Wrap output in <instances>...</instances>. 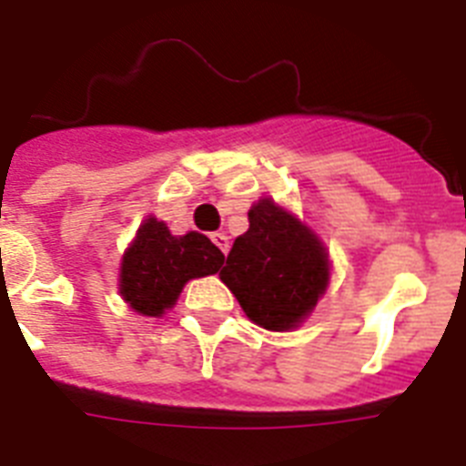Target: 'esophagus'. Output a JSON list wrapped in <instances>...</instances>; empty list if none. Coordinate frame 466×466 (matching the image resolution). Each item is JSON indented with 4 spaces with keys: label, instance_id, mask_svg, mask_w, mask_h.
<instances>
[{
    "label": "esophagus",
    "instance_id": "34e87169",
    "mask_svg": "<svg viewBox=\"0 0 466 466\" xmlns=\"http://www.w3.org/2000/svg\"><path fill=\"white\" fill-rule=\"evenodd\" d=\"M213 244L218 246V248H220V251L227 256V251H229V237H227L225 232H215L213 234Z\"/></svg>",
    "mask_w": 466,
    "mask_h": 466
}]
</instances>
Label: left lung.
I'll return each instance as SVG.
<instances>
[{"label":"left lung","mask_w":466,"mask_h":466,"mask_svg":"<svg viewBox=\"0 0 466 466\" xmlns=\"http://www.w3.org/2000/svg\"><path fill=\"white\" fill-rule=\"evenodd\" d=\"M220 279L256 324L272 331L299 327L329 281L318 237L275 201L248 210V229L234 239Z\"/></svg>","instance_id":"1"}]
</instances>
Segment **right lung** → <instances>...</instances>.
<instances>
[{
	"label": "right lung",
	"mask_w": 466,
	"mask_h": 466,
	"mask_svg": "<svg viewBox=\"0 0 466 466\" xmlns=\"http://www.w3.org/2000/svg\"><path fill=\"white\" fill-rule=\"evenodd\" d=\"M222 263L225 256L208 237H173L163 222L148 218L123 256L120 296L139 315L160 318L175 306L187 281L215 275Z\"/></svg>",
	"instance_id": "add662e5"
}]
</instances>
